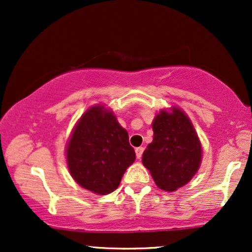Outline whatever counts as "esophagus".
Returning a JSON list of instances; mask_svg holds the SVG:
<instances>
[{
  "label": "esophagus",
  "instance_id": "1",
  "mask_svg": "<svg viewBox=\"0 0 252 252\" xmlns=\"http://www.w3.org/2000/svg\"><path fill=\"white\" fill-rule=\"evenodd\" d=\"M143 150H144L143 147H138V148H136V149H135V152H136V158H142Z\"/></svg>",
  "mask_w": 252,
  "mask_h": 252
}]
</instances>
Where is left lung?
<instances>
[{
	"label": "left lung",
	"instance_id": "1",
	"mask_svg": "<svg viewBox=\"0 0 252 252\" xmlns=\"http://www.w3.org/2000/svg\"><path fill=\"white\" fill-rule=\"evenodd\" d=\"M153 142L142 156L158 189L174 192L192 180L200 167L202 148L186 112L178 106L161 110L152 123Z\"/></svg>",
	"mask_w": 252,
	"mask_h": 252
}]
</instances>
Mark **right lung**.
<instances>
[{"label":"right lung","mask_w":252,"mask_h":252,"mask_svg":"<svg viewBox=\"0 0 252 252\" xmlns=\"http://www.w3.org/2000/svg\"><path fill=\"white\" fill-rule=\"evenodd\" d=\"M128 131L103 104L86 110L76 123L66 146L70 174L83 189L105 195L120 186L135 161Z\"/></svg>","instance_id":"1"}]
</instances>
